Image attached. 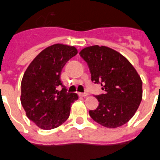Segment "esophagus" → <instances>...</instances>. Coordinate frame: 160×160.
<instances>
[{"mask_svg": "<svg viewBox=\"0 0 160 160\" xmlns=\"http://www.w3.org/2000/svg\"><path fill=\"white\" fill-rule=\"evenodd\" d=\"M88 95V93H79V96H81V97H87Z\"/></svg>", "mask_w": 160, "mask_h": 160, "instance_id": "esophagus-1", "label": "esophagus"}]
</instances>
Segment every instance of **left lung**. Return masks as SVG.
<instances>
[{
    "label": "left lung",
    "instance_id": "obj_1",
    "mask_svg": "<svg viewBox=\"0 0 160 160\" xmlns=\"http://www.w3.org/2000/svg\"><path fill=\"white\" fill-rule=\"evenodd\" d=\"M91 72V80L100 83L104 93L97 95L96 110H89L93 121L116 128L132 118L142 98V82L132 65L116 50L93 45L80 51Z\"/></svg>",
    "mask_w": 160,
    "mask_h": 160
}]
</instances>
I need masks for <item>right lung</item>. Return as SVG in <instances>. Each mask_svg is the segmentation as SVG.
Returning <instances> with one entry per match:
<instances>
[{"label":"right lung","instance_id":"1","mask_svg":"<svg viewBox=\"0 0 160 160\" xmlns=\"http://www.w3.org/2000/svg\"><path fill=\"white\" fill-rule=\"evenodd\" d=\"M77 54L74 46L55 44L42 50L25 71L21 104L28 118L43 130L63 124L72 104L78 99L77 93H67L61 79L62 68Z\"/></svg>","mask_w":160,"mask_h":160}]
</instances>
